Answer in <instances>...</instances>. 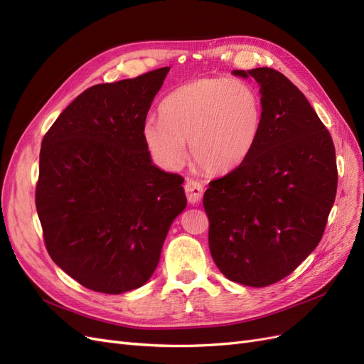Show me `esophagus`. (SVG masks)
<instances>
[{
    "label": "esophagus",
    "mask_w": 364,
    "mask_h": 364,
    "mask_svg": "<svg viewBox=\"0 0 364 364\" xmlns=\"http://www.w3.org/2000/svg\"><path fill=\"white\" fill-rule=\"evenodd\" d=\"M185 193H186V199H188L190 203L200 202L203 196V185L197 181L188 179L185 182Z\"/></svg>",
    "instance_id": "1"
}]
</instances>
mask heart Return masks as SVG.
<instances>
[{
	"label": "heart",
	"mask_w": 364,
	"mask_h": 364,
	"mask_svg": "<svg viewBox=\"0 0 364 364\" xmlns=\"http://www.w3.org/2000/svg\"><path fill=\"white\" fill-rule=\"evenodd\" d=\"M161 119L142 126L149 151L162 167L179 168L191 156L209 173L243 164L259 139L264 109L255 86L225 77H200L176 87L159 105Z\"/></svg>",
	"instance_id": "b5f03b06"
}]
</instances>
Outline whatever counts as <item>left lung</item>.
<instances>
[{
  "instance_id": "obj_1",
  "label": "left lung",
  "mask_w": 364,
  "mask_h": 364,
  "mask_svg": "<svg viewBox=\"0 0 364 364\" xmlns=\"http://www.w3.org/2000/svg\"><path fill=\"white\" fill-rule=\"evenodd\" d=\"M232 74L258 82L264 119L249 158L205 191L209 250L228 279L266 287L289 277L322 240L337 193L336 149L282 73Z\"/></svg>"
}]
</instances>
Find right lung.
<instances>
[{
	"label": "right lung",
	"mask_w": 364,
	"mask_h": 364,
	"mask_svg": "<svg viewBox=\"0 0 364 364\" xmlns=\"http://www.w3.org/2000/svg\"><path fill=\"white\" fill-rule=\"evenodd\" d=\"M168 67L87 87L42 139L36 209L51 259L83 287L119 294L155 272L183 178L153 165L142 126Z\"/></svg>",
	"instance_id": "add662e5"
}]
</instances>
